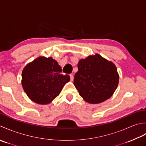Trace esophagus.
Listing matches in <instances>:
<instances>
[{"instance_id": "34e87169", "label": "esophagus", "mask_w": 146, "mask_h": 146, "mask_svg": "<svg viewBox=\"0 0 146 146\" xmlns=\"http://www.w3.org/2000/svg\"><path fill=\"white\" fill-rule=\"evenodd\" d=\"M69 76H70V80L72 81L73 80H74V75H73V74H70Z\"/></svg>"}]
</instances>
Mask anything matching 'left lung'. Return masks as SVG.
I'll use <instances>...</instances> for the list:
<instances>
[{"label":"left lung","mask_w":146,"mask_h":146,"mask_svg":"<svg viewBox=\"0 0 146 146\" xmlns=\"http://www.w3.org/2000/svg\"><path fill=\"white\" fill-rule=\"evenodd\" d=\"M74 84L83 99L91 104H98L109 99L117 88L119 76L111 62L99 54L80 60Z\"/></svg>","instance_id":"left-lung-1"}]
</instances>
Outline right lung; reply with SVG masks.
I'll use <instances>...</instances> for the list:
<instances>
[{
    "instance_id": "add662e5",
    "label": "right lung",
    "mask_w": 146,
    "mask_h": 146,
    "mask_svg": "<svg viewBox=\"0 0 146 146\" xmlns=\"http://www.w3.org/2000/svg\"><path fill=\"white\" fill-rule=\"evenodd\" d=\"M61 67L52 57L40 56L26 65L22 72V86L35 103L46 105L58 96L69 75L61 74Z\"/></svg>"
}]
</instances>
